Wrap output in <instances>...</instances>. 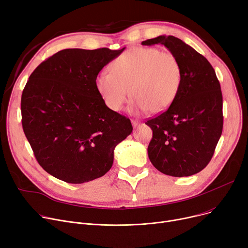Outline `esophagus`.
<instances>
[{
    "instance_id": "1",
    "label": "esophagus",
    "mask_w": 248,
    "mask_h": 248,
    "mask_svg": "<svg viewBox=\"0 0 248 248\" xmlns=\"http://www.w3.org/2000/svg\"><path fill=\"white\" fill-rule=\"evenodd\" d=\"M140 123L138 122V121H135V120H132V125H133V127L134 128H136V127H138V125H139Z\"/></svg>"
}]
</instances>
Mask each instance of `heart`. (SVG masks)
Segmentation results:
<instances>
[{
    "instance_id": "heart-1",
    "label": "heart",
    "mask_w": 248,
    "mask_h": 248,
    "mask_svg": "<svg viewBox=\"0 0 248 248\" xmlns=\"http://www.w3.org/2000/svg\"><path fill=\"white\" fill-rule=\"evenodd\" d=\"M110 72L96 77V90L105 105L120 111L129 94L138 112H161L176 99L182 83L178 58L155 47H136L122 53L110 64Z\"/></svg>"
}]
</instances>
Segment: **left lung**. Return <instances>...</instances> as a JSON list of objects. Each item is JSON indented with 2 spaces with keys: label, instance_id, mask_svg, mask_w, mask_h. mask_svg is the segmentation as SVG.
Instances as JSON below:
<instances>
[{
  "label": "left lung",
  "instance_id": "left-lung-1",
  "mask_svg": "<svg viewBox=\"0 0 248 248\" xmlns=\"http://www.w3.org/2000/svg\"><path fill=\"white\" fill-rule=\"evenodd\" d=\"M155 44H162L178 58L182 83L170 107L145 122L153 131L148 156L166 175L190 176L210 162L222 133L220 84L206 58L182 40L159 36L142 42L146 46Z\"/></svg>",
  "mask_w": 248,
  "mask_h": 248
}]
</instances>
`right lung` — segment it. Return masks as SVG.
<instances>
[{"mask_svg":"<svg viewBox=\"0 0 248 248\" xmlns=\"http://www.w3.org/2000/svg\"><path fill=\"white\" fill-rule=\"evenodd\" d=\"M121 50L65 49L42 62L21 99L22 125L42 168L67 183L102 177L114 149L133 130L96 90L99 72Z\"/></svg>","mask_w":248,"mask_h":248,"instance_id":"1","label":"right lung"}]
</instances>
